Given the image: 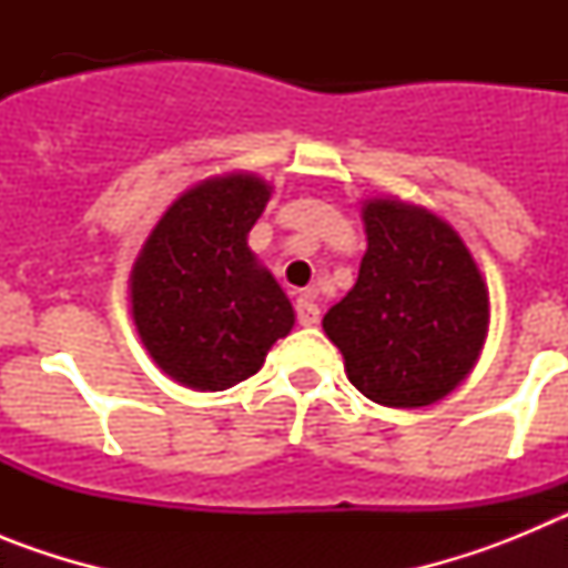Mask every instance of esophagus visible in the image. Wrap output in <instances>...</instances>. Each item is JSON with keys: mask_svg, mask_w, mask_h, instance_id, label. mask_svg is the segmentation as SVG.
<instances>
[{"mask_svg": "<svg viewBox=\"0 0 568 568\" xmlns=\"http://www.w3.org/2000/svg\"><path fill=\"white\" fill-rule=\"evenodd\" d=\"M295 313H298V324L301 327H315L318 324V304L313 301V293H304L298 298V304H295Z\"/></svg>", "mask_w": 568, "mask_h": 568, "instance_id": "obj_1", "label": "esophagus"}]
</instances>
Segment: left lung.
<instances>
[{
	"label": "left lung",
	"mask_w": 568,
	"mask_h": 568,
	"mask_svg": "<svg viewBox=\"0 0 568 568\" xmlns=\"http://www.w3.org/2000/svg\"><path fill=\"white\" fill-rule=\"evenodd\" d=\"M358 281L321 327L349 384L381 406L420 409L475 369L489 335V287L453 224L400 199L361 202Z\"/></svg>",
	"instance_id": "obj_1"
}]
</instances>
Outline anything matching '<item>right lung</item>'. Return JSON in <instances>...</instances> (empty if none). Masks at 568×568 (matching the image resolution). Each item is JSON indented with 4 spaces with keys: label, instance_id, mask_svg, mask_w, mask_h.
Listing matches in <instances>:
<instances>
[{
    "label": "right lung",
    "instance_id": "right-lung-1",
    "mask_svg": "<svg viewBox=\"0 0 568 568\" xmlns=\"http://www.w3.org/2000/svg\"><path fill=\"white\" fill-rule=\"evenodd\" d=\"M273 184L253 173L210 175L155 222L130 270V315L153 364L199 393L255 375L287 338L295 310L247 235Z\"/></svg>",
    "mask_w": 568,
    "mask_h": 568
}]
</instances>
